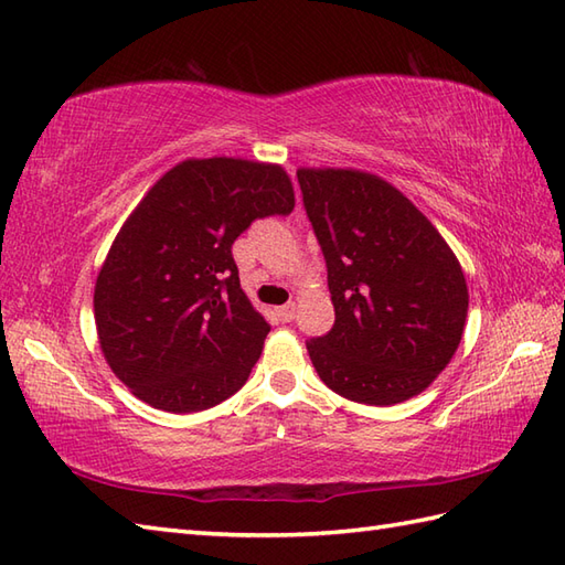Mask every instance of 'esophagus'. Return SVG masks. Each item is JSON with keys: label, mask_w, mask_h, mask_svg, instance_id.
Wrapping results in <instances>:
<instances>
[{"label": "esophagus", "mask_w": 565, "mask_h": 565, "mask_svg": "<svg viewBox=\"0 0 565 565\" xmlns=\"http://www.w3.org/2000/svg\"><path fill=\"white\" fill-rule=\"evenodd\" d=\"M279 318H281L284 322H291V320L296 318V303L291 301V303L281 306V308H279Z\"/></svg>", "instance_id": "1"}]
</instances>
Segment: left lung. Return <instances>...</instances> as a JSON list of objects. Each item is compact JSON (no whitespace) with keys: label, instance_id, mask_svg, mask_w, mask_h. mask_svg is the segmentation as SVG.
I'll list each match as a JSON object with an SVG mask.
<instances>
[{"label":"left lung","instance_id":"8db88e82","mask_svg":"<svg viewBox=\"0 0 565 565\" xmlns=\"http://www.w3.org/2000/svg\"><path fill=\"white\" fill-rule=\"evenodd\" d=\"M328 267L334 326L308 340L328 388L395 405L423 393L461 342L468 289L459 259L398 189L356 170H298Z\"/></svg>","mask_w":565,"mask_h":565}]
</instances>
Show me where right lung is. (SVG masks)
Segmentation results:
<instances>
[{
	"instance_id": "right-lung-1",
	"label": "right lung",
	"mask_w": 565,
	"mask_h": 565,
	"mask_svg": "<svg viewBox=\"0 0 565 565\" xmlns=\"http://www.w3.org/2000/svg\"><path fill=\"white\" fill-rule=\"evenodd\" d=\"M279 164L184 160L118 231L94 289L102 352L140 401L199 413L245 386L271 330L239 289L233 243L294 211Z\"/></svg>"
}]
</instances>
